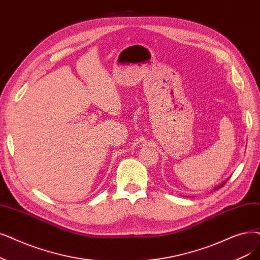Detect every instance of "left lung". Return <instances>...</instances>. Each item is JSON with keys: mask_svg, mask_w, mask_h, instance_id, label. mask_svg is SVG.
Instances as JSON below:
<instances>
[{"mask_svg": "<svg viewBox=\"0 0 260 260\" xmlns=\"http://www.w3.org/2000/svg\"><path fill=\"white\" fill-rule=\"evenodd\" d=\"M228 180H229V179H226V180H225V182H224V183H222V184H221V185H219V186H217V187H216V188H214V189H213V190H217V189H219V188H221V187H223V186H224V185H225V183H226V182H228Z\"/></svg>", "mask_w": 260, "mask_h": 260, "instance_id": "8db88e82", "label": "left lung"}]
</instances>
